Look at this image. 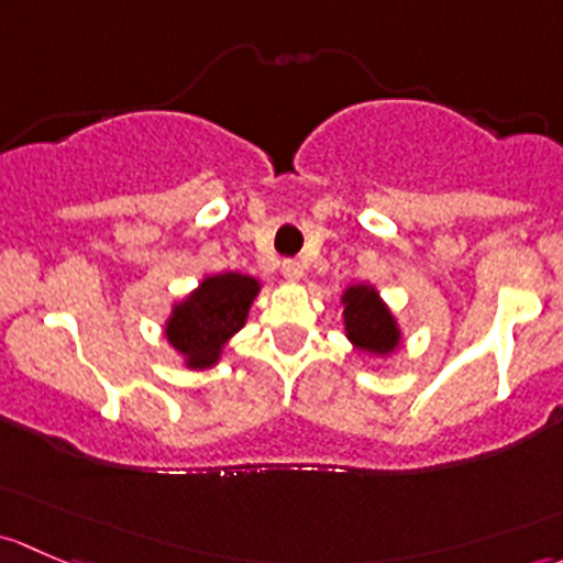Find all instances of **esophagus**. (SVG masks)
<instances>
[{
	"label": "esophagus",
	"mask_w": 563,
	"mask_h": 563,
	"mask_svg": "<svg viewBox=\"0 0 563 563\" xmlns=\"http://www.w3.org/2000/svg\"><path fill=\"white\" fill-rule=\"evenodd\" d=\"M282 274L287 282H300L303 279V265L298 260H284L282 263Z\"/></svg>",
	"instance_id": "esophagus-1"
}]
</instances>
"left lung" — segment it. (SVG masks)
<instances>
[{
	"instance_id": "1",
	"label": "left lung",
	"mask_w": 563,
	"mask_h": 563,
	"mask_svg": "<svg viewBox=\"0 0 563 563\" xmlns=\"http://www.w3.org/2000/svg\"><path fill=\"white\" fill-rule=\"evenodd\" d=\"M339 300L344 306L341 311L344 335L357 352L371 357H390L401 346V324L374 284H350Z\"/></svg>"
}]
</instances>
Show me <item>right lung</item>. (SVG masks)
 I'll return each instance as SVG.
<instances>
[{
	"label": "right lung",
	"instance_id": "1",
	"mask_svg": "<svg viewBox=\"0 0 563 563\" xmlns=\"http://www.w3.org/2000/svg\"><path fill=\"white\" fill-rule=\"evenodd\" d=\"M260 289L263 282L254 276L228 271L202 276L192 292L170 306L162 335L184 368L206 371L222 361L224 346L246 324Z\"/></svg>",
	"mask_w": 563,
	"mask_h": 563
}]
</instances>
